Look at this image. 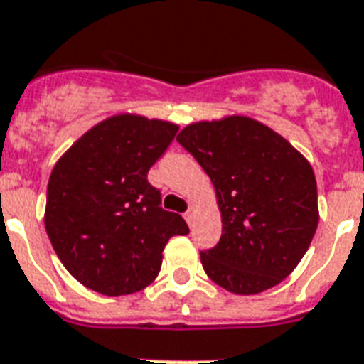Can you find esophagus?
<instances>
[{
    "mask_svg": "<svg viewBox=\"0 0 364 364\" xmlns=\"http://www.w3.org/2000/svg\"><path fill=\"white\" fill-rule=\"evenodd\" d=\"M193 217H196V209H193V207H190V209H188V213H186V215H184L186 223L192 224L193 223Z\"/></svg>",
    "mask_w": 364,
    "mask_h": 364,
    "instance_id": "esophagus-1",
    "label": "esophagus"
}]
</instances>
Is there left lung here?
I'll return each mask as SVG.
<instances>
[{
	"label": "left lung",
	"instance_id": "1",
	"mask_svg": "<svg viewBox=\"0 0 364 364\" xmlns=\"http://www.w3.org/2000/svg\"><path fill=\"white\" fill-rule=\"evenodd\" d=\"M176 140L209 174L223 217L220 242L201 251L207 276L240 296L282 282L318 224L309 161L272 128L242 114L188 124Z\"/></svg>",
	"mask_w": 364,
	"mask_h": 364
}]
</instances>
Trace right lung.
Here are the masks:
<instances>
[{
	"label": "right lung",
	"mask_w": 364,
	"mask_h": 364,
	"mask_svg": "<svg viewBox=\"0 0 364 364\" xmlns=\"http://www.w3.org/2000/svg\"><path fill=\"white\" fill-rule=\"evenodd\" d=\"M176 130L166 120L114 114L53 166L46 232L65 269L86 288L111 297L140 291L159 274L166 242L190 232L147 182Z\"/></svg>",
	"instance_id": "obj_1"
}]
</instances>
